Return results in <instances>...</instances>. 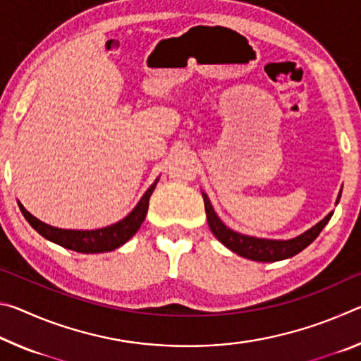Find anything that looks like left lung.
<instances>
[{"label":"left lung","mask_w":361,"mask_h":361,"mask_svg":"<svg viewBox=\"0 0 361 361\" xmlns=\"http://www.w3.org/2000/svg\"><path fill=\"white\" fill-rule=\"evenodd\" d=\"M204 197V204H205V213H207V221H209L210 231L213 232V235L223 243L224 247H228L231 252L237 253L242 258H248L253 261H259V262H274V261H282L286 258H291V256L298 255L299 252H302L305 247H309L312 243L322 229L328 224L329 219L333 216V212H329L328 215L322 219L320 223H317L314 228H310L309 231H305L304 234L295 237V239H288V240H274V239H259V237H252V235H245V234H239V232L229 229L221 219L218 218V215L213 210V207L210 204L207 194L202 192ZM341 199V192L338 195V200L336 204L339 202Z\"/></svg>","instance_id":"1"}]
</instances>
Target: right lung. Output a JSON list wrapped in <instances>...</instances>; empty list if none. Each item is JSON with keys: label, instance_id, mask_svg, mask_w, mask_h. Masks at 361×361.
<instances>
[{"label": "right lung", "instance_id": "right-lung-1", "mask_svg": "<svg viewBox=\"0 0 361 361\" xmlns=\"http://www.w3.org/2000/svg\"><path fill=\"white\" fill-rule=\"evenodd\" d=\"M159 178L152 183L148 188V191L143 194V197L140 199V202L135 205L129 215L122 218L121 221L114 223L111 226L102 229H92V231H78V229H60L49 226L46 223L39 221L38 218H35L25 207L19 202L22 215L25 216L30 226L41 234L44 239L57 243L60 247H65L73 252L78 253H105L113 252L114 248H119L124 245L127 240H130V237L135 235V232L140 229V226L145 221L146 213H148L149 197L154 188L157 185Z\"/></svg>", "mask_w": 361, "mask_h": 361}]
</instances>
